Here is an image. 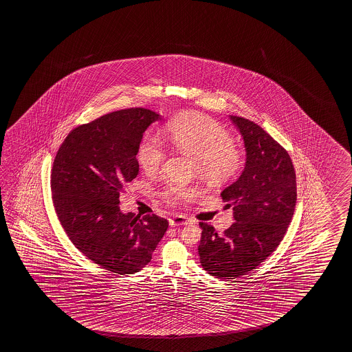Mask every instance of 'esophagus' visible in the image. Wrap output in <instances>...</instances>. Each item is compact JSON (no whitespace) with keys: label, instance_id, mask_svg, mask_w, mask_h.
Returning a JSON list of instances; mask_svg holds the SVG:
<instances>
[{"label":"esophagus","instance_id":"esophagus-1","mask_svg":"<svg viewBox=\"0 0 352 352\" xmlns=\"http://www.w3.org/2000/svg\"><path fill=\"white\" fill-rule=\"evenodd\" d=\"M189 218L186 215H175L169 219V224L170 226H183L189 224Z\"/></svg>","mask_w":352,"mask_h":352}]
</instances>
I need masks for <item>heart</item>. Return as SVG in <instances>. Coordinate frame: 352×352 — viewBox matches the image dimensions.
Returning a JSON list of instances; mask_svg holds the SVG:
<instances>
[{
    "label": "heart",
    "mask_w": 352,
    "mask_h": 352,
    "mask_svg": "<svg viewBox=\"0 0 352 352\" xmlns=\"http://www.w3.org/2000/svg\"><path fill=\"white\" fill-rule=\"evenodd\" d=\"M166 133L177 151L194 160L197 172L209 184H223L239 170L241 154L232 144L230 134L206 116L183 113L168 122ZM166 157L163 143L155 135L146 134L140 140L137 160L144 172H158ZM163 194L168 201L177 204L194 199L199 190L195 186L170 184Z\"/></svg>",
    "instance_id": "b5f03b06"
}]
</instances>
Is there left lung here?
Segmentation results:
<instances>
[{
    "label": "left lung",
    "instance_id": "1",
    "mask_svg": "<svg viewBox=\"0 0 352 352\" xmlns=\"http://www.w3.org/2000/svg\"><path fill=\"white\" fill-rule=\"evenodd\" d=\"M245 148L239 178L221 192L235 223L224 234L200 223V264L212 276L235 278L270 256L284 238L296 204V177L289 154L261 126L229 116Z\"/></svg>",
    "mask_w": 352,
    "mask_h": 352
}]
</instances>
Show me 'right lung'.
I'll use <instances>...</instances> for the list:
<instances>
[{
	"mask_svg": "<svg viewBox=\"0 0 352 352\" xmlns=\"http://www.w3.org/2000/svg\"><path fill=\"white\" fill-rule=\"evenodd\" d=\"M160 114L144 108L108 113L67 135L51 175L54 209L74 245L108 272H138L168 229V221L120 209V194L137 178V153Z\"/></svg>",
	"mask_w": 352,
	"mask_h": 352,
	"instance_id": "obj_1",
	"label": "right lung"
}]
</instances>
